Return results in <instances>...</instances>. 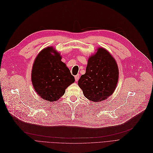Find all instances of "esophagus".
I'll return each instance as SVG.
<instances>
[{
    "instance_id": "1",
    "label": "esophagus",
    "mask_w": 153,
    "mask_h": 153,
    "mask_svg": "<svg viewBox=\"0 0 153 153\" xmlns=\"http://www.w3.org/2000/svg\"><path fill=\"white\" fill-rule=\"evenodd\" d=\"M79 78V75H76L75 76V81H76V82L78 81Z\"/></svg>"
}]
</instances>
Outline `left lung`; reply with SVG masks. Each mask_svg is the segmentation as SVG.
<instances>
[{"mask_svg": "<svg viewBox=\"0 0 153 153\" xmlns=\"http://www.w3.org/2000/svg\"><path fill=\"white\" fill-rule=\"evenodd\" d=\"M119 77L117 63L109 52L102 47L88 60L86 73L78 85L84 96L90 101H103L113 93Z\"/></svg>", "mask_w": 153, "mask_h": 153, "instance_id": "obj_1", "label": "left lung"}]
</instances>
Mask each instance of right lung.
Instances as JSON below:
<instances>
[{"label":"right lung","instance_id":"add662e5","mask_svg":"<svg viewBox=\"0 0 153 153\" xmlns=\"http://www.w3.org/2000/svg\"><path fill=\"white\" fill-rule=\"evenodd\" d=\"M62 56L52 47L43 49L36 57L32 70V82L42 99L54 102L62 97L75 78L61 61Z\"/></svg>","mask_w":153,"mask_h":153}]
</instances>
